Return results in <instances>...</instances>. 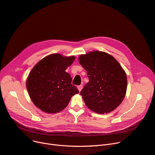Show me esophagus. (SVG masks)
Segmentation results:
<instances>
[{
  "label": "esophagus",
  "instance_id": "34e87169",
  "mask_svg": "<svg viewBox=\"0 0 155 155\" xmlns=\"http://www.w3.org/2000/svg\"><path fill=\"white\" fill-rule=\"evenodd\" d=\"M78 88L79 91H81V90L83 89V85H79V86H78Z\"/></svg>",
  "mask_w": 155,
  "mask_h": 155
}]
</instances>
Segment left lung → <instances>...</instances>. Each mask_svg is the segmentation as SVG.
I'll use <instances>...</instances> for the list:
<instances>
[{
    "label": "left lung",
    "instance_id": "obj_1",
    "mask_svg": "<svg viewBox=\"0 0 155 155\" xmlns=\"http://www.w3.org/2000/svg\"><path fill=\"white\" fill-rule=\"evenodd\" d=\"M79 62L89 78L80 92L86 106L97 114L113 111L122 103L127 90V76L120 64L100 51L81 55Z\"/></svg>",
    "mask_w": 155,
    "mask_h": 155
}]
</instances>
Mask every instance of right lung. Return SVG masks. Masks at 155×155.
Segmentation results:
<instances>
[{
  "label": "right lung",
  "mask_w": 155,
  "mask_h": 155,
  "mask_svg": "<svg viewBox=\"0 0 155 155\" xmlns=\"http://www.w3.org/2000/svg\"><path fill=\"white\" fill-rule=\"evenodd\" d=\"M74 57L54 54L43 58L29 74L26 88L33 104L44 112L57 113L68 105L72 96L79 93L71 84L72 78L65 69Z\"/></svg>",
  "instance_id": "add662e5"
}]
</instances>
